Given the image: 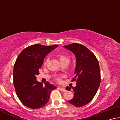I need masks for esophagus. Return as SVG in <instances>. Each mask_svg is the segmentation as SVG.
I'll return each instance as SVG.
<instances>
[{
    "instance_id": "esophagus-1",
    "label": "esophagus",
    "mask_w": 120,
    "mask_h": 120,
    "mask_svg": "<svg viewBox=\"0 0 120 120\" xmlns=\"http://www.w3.org/2000/svg\"><path fill=\"white\" fill-rule=\"evenodd\" d=\"M58 88L59 89V90L60 91H61V92H65L66 91V89L65 88H62V87H59Z\"/></svg>"
}]
</instances>
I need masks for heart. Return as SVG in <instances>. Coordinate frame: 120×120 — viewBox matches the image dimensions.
Masks as SVG:
<instances>
[{"label": "heart", "mask_w": 120, "mask_h": 120, "mask_svg": "<svg viewBox=\"0 0 120 120\" xmlns=\"http://www.w3.org/2000/svg\"><path fill=\"white\" fill-rule=\"evenodd\" d=\"M57 58H58V59L59 60L61 64L62 62H69L70 60V58L69 56L68 55H66V54H59L57 55ZM48 62V60H45V61L44 62V64L46 65L47 64ZM56 80L58 81V82H60L61 81V78L60 77H56Z\"/></svg>", "instance_id": "obj_1"}]
</instances>
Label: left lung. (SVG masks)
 <instances>
[{"label": "left lung", "instance_id": "1", "mask_svg": "<svg viewBox=\"0 0 120 120\" xmlns=\"http://www.w3.org/2000/svg\"><path fill=\"white\" fill-rule=\"evenodd\" d=\"M74 53L76 58L74 77L71 82H77L72 87L74 97L68 103L76 107L87 105L94 98L101 83L100 69L98 60L94 54L82 44L72 43L64 46ZM66 90H71L69 87Z\"/></svg>", "mask_w": 120, "mask_h": 120}]
</instances>
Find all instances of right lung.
<instances>
[{
  "label": "right lung",
  "instance_id": "right-lung-1",
  "mask_svg": "<svg viewBox=\"0 0 120 120\" xmlns=\"http://www.w3.org/2000/svg\"><path fill=\"white\" fill-rule=\"evenodd\" d=\"M58 46L34 44L24 49L16 60L13 71L14 87L20 101L28 108L38 109L45 106L51 91L56 88L48 82L43 85L36 80V76L40 74L45 56Z\"/></svg>",
  "mask_w": 120,
  "mask_h": 120
}]
</instances>
